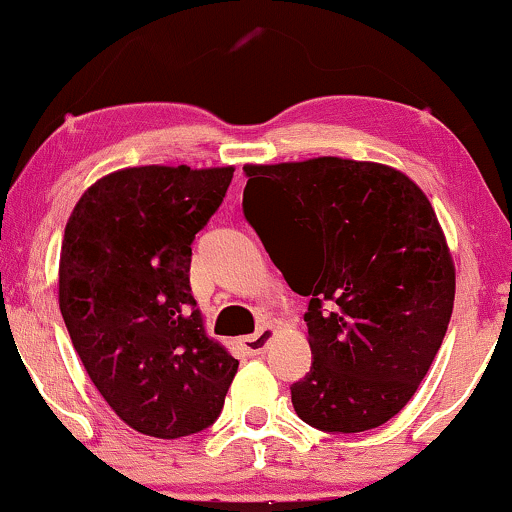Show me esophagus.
<instances>
[{
  "label": "esophagus",
  "mask_w": 512,
  "mask_h": 512,
  "mask_svg": "<svg viewBox=\"0 0 512 512\" xmlns=\"http://www.w3.org/2000/svg\"><path fill=\"white\" fill-rule=\"evenodd\" d=\"M271 338H274V328L262 326L257 333L245 335V338L241 340V349L248 354V357H260V354L267 352Z\"/></svg>",
  "instance_id": "esophagus-1"
}]
</instances>
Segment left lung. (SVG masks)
I'll return each mask as SVG.
<instances>
[{
	"label": "left lung",
	"mask_w": 512,
	"mask_h": 512,
	"mask_svg": "<svg viewBox=\"0 0 512 512\" xmlns=\"http://www.w3.org/2000/svg\"><path fill=\"white\" fill-rule=\"evenodd\" d=\"M243 215L297 295L312 368L290 387L304 423L364 432L404 409L454 309L456 271L430 200L378 163L245 165Z\"/></svg>",
	"instance_id": "left-lung-1"
}]
</instances>
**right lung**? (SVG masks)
<instances>
[{"mask_svg":"<svg viewBox=\"0 0 512 512\" xmlns=\"http://www.w3.org/2000/svg\"><path fill=\"white\" fill-rule=\"evenodd\" d=\"M234 167H127L96 181L66 224L58 304L89 378L129 428L177 439L222 413L238 361L205 335L191 243Z\"/></svg>","mask_w":512,"mask_h":512,"instance_id":"obj_1","label":"right lung"}]
</instances>
